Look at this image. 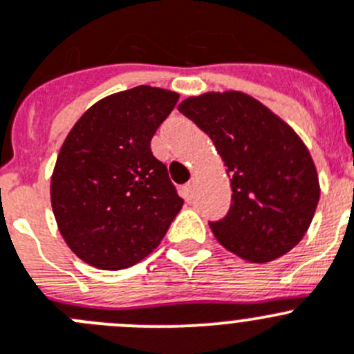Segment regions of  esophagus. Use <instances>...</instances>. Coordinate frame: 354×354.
<instances>
[{"mask_svg":"<svg viewBox=\"0 0 354 354\" xmlns=\"http://www.w3.org/2000/svg\"><path fill=\"white\" fill-rule=\"evenodd\" d=\"M183 193H184V198H186L187 202L193 198V193H194V183H193V180H191V183H187L186 186L183 187Z\"/></svg>","mask_w":354,"mask_h":354,"instance_id":"obj_1","label":"esophagus"}]
</instances>
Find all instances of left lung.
Wrapping results in <instances>:
<instances>
[{
  "label": "left lung",
  "instance_id": "left-lung-1",
  "mask_svg": "<svg viewBox=\"0 0 354 354\" xmlns=\"http://www.w3.org/2000/svg\"><path fill=\"white\" fill-rule=\"evenodd\" d=\"M225 161L232 207L209 223L223 248L251 263L293 249L309 230L319 180L309 149L290 124L241 91L205 93L179 105Z\"/></svg>",
  "mask_w": 354,
  "mask_h": 354
}]
</instances>
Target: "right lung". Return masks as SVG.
I'll list each match as a JSON object with an SVG mask.
<instances>
[{
    "label": "right lung",
    "mask_w": 354,
    "mask_h": 354,
    "mask_svg": "<svg viewBox=\"0 0 354 354\" xmlns=\"http://www.w3.org/2000/svg\"><path fill=\"white\" fill-rule=\"evenodd\" d=\"M179 95L138 86L86 110L61 145L50 179L54 217L68 248L102 270L151 254L183 209L167 167L151 152Z\"/></svg>",
    "instance_id": "add662e5"
}]
</instances>
